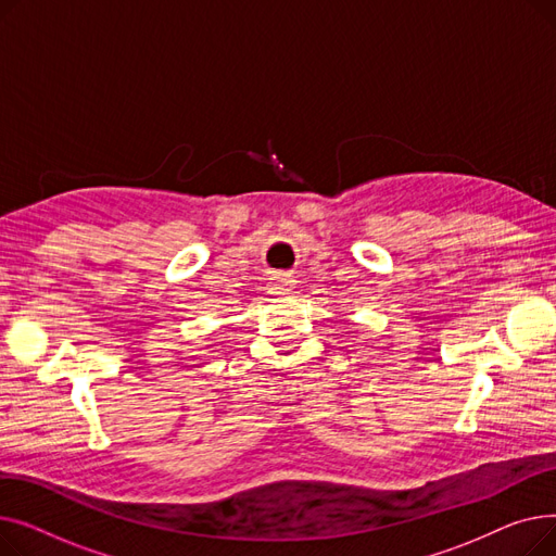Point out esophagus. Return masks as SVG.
I'll use <instances>...</instances> for the list:
<instances>
[{"label": "esophagus", "instance_id": "obj_1", "mask_svg": "<svg viewBox=\"0 0 556 556\" xmlns=\"http://www.w3.org/2000/svg\"><path fill=\"white\" fill-rule=\"evenodd\" d=\"M293 288H295L293 279H290V277H277L270 283V293H275V295H290V293H293Z\"/></svg>", "mask_w": 556, "mask_h": 556}]
</instances>
